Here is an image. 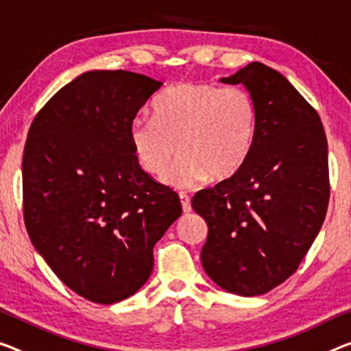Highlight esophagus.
Masks as SVG:
<instances>
[{
	"label": "esophagus",
	"mask_w": 351,
	"mask_h": 351,
	"mask_svg": "<svg viewBox=\"0 0 351 351\" xmlns=\"http://www.w3.org/2000/svg\"><path fill=\"white\" fill-rule=\"evenodd\" d=\"M179 197H180V204H182L183 212H185V213L191 212V201H190V196H188L186 193H179Z\"/></svg>",
	"instance_id": "34e87169"
}]
</instances>
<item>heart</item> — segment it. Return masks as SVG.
I'll list each match as a JSON object with an SVG mask.
<instances>
[{
  "instance_id": "1",
  "label": "heart",
  "mask_w": 351,
  "mask_h": 351,
  "mask_svg": "<svg viewBox=\"0 0 351 351\" xmlns=\"http://www.w3.org/2000/svg\"><path fill=\"white\" fill-rule=\"evenodd\" d=\"M155 117H136L128 139L138 163L158 176L177 152L182 157L163 176L166 185L193 188L235 176L256 139L258 108L250 90L208 83H180L154 105Z\"/></svg>"
}]
</instances>
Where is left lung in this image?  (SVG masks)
<instances>
[{
    "label": "left lung",
    "mask_w": 351,
    "mask_h": 351,
    "mask_svg": "<svg viewBox=\"0 0 351 351\" xmlns=\"http://www.w3.org/2000/svg\"><path fill=\"white\" fill-rule=\"evenodd\" d=\"M226 84H243L258 108L251 154L235 176L194 194L208 226L201 262L230 293H267L292 276L319 235L330 201L320 116L289 80L251 62Z\"/></svg>",
    "instance_id": "left-lung-1"
}]
</instances>
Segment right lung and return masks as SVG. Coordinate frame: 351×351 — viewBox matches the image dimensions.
Segmentation results:
<instances>
[{"instance_id":"1","label":"right lung","mask_w":351,"mask_h":351,"mask_svg":"<svg viewBox=\"0 0 351 351\" xmlns=\"http://www.w3.org/2000/svg\"><path fill=\"white\" fill-rule=\"evenodd\" d=\"M161 84L127 70L86 72L29 127L21 163L29 240L69 289L94 303L143 287L155 243L182 215L177 193L143 171L128 139Z\"/></svg>"}]
</instances>
